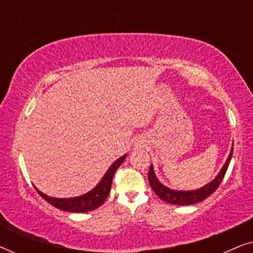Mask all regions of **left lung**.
<instances>
[{"mask_svg":"<svg viewBox=\"0 0 253 253\" xmlns=\"http://www.w3.org/2000/svg\"><path fill=\"white\" fill-rule=\"evenodd\" d=\"M233 151H234V145L233 147H231L230 154L227 159L226 164L223 165L222 169H221L216 177L214 178L212 182L209 183V184H206L205 186H203V188H200L198 190H193V191H177V190H171L167 188V186H165L164 184H161V183L159 182V179L154 174L153 166L152 165L150 167V170H148V182H150L152 189H153V191L157 193L159 198L165 200L166 203L174 204V205H182V206L192 205V204L199 203L202 202V200L206 199L207 197L212 195V193L219 188L221 181H222L224 175H226L231 155H233Z\"/></svg>","mask_w":253,"mask_h":253,"instance_id":"obj_1","label":"left lung"}]
</instances>
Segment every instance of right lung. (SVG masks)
<instances>
[{
	"label": "right lung",
	"mask_w": 253,
	"mask_h": 253,
	"mask_svg": "<svg viewBox=\"0 0 253 253\" xmlns=\"http://www.w3.org/2000/svg\"><path fill=\"white\" fill-rule=\"evenodd\" d=\"M126 158V155H123L120 159L114 162V164L110 166L108 171L106 172L105 176H103L101 181L99 182V184L95 186L94 189L91 190V191L85 193V195L75 197V198H53V197H49L44 195L41 191H39L36 188L38 193L42 197V198L53 205L56 209H60L62 211H67V212L71 213H84V212H89V211H93L98 209L100 205H102L107 199V197L109 195L110 188H112L113 183V176L117 170V168L120 167L121 165L123 164L124 159Z\"/></svg>",
	"instance_id": "add662e5"
}]
</instances>
